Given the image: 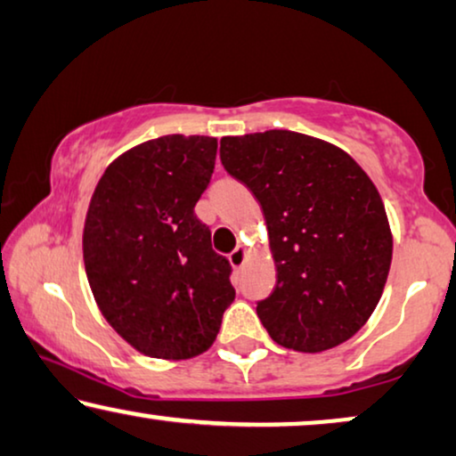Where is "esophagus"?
<instances>
[{
  "label": "esophagus",
  "instance_id": "esophagus-1",
  "mask_svg": "<svg viewBox=\"0 0 456 456\" xmlns=\"http://www.w3.org/2000/svg\"><path fill=\"white\" fill-rule=\"evenodd\" d=\"M246 256H248L246 248L244 246H238L232 254H229V263H232L233 269H240V266L246 263Z\"/></svg>",
  "mask_w": 456,
  "mask_h": 456
}]
</instances>
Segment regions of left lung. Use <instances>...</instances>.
<instances>
[{
	"mask_svg": "<svg viewBox=\"0 0 456 456\" xmlns=\"http://www.w3.org/2000/svg\"><path fill=\"white\" fill-rule=\"evenodd\" d=\"M221 162L263 208L277 285L256 313L273 342L323 352L371 317L392 232L369 175L338 145L273 129L221 139Z\"/></svg>",
	"mask_w": 456,
	"mask_h": 456,
	"instance_id": "8db88e82",
	"label": "left lung"
}]
</instances>
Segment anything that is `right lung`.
<instances>
[{"label":"right lung","instance_id":"1","mask_svg":"<svg viewBox=\"0 0 456 456\" xmlns=\"http://www.w3.org/2000/svg\"><path fill=\"white\" fill-rule=\"evenodd\" d=\"M216 139L165 135L110 162L83 229L89 288L112 330L151 359L185 361L216 339L235 298L229 260L193 206L215 171Z\"/></svg>","mask_w":456,"mask_h":456}]
</instances>
